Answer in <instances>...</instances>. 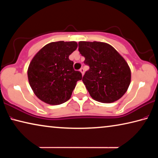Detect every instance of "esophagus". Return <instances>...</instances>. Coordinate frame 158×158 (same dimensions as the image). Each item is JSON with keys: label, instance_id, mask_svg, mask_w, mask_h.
Listing matches in <instances>:
<instances>
[{"label": "esophagus", "instance_id": "obj_1", "mask_svg": "<svg viewBox=\"0 0 158 158\" xmlns=\"http://www.w3.org/2000/svg\"><path fill=\"white\" fill-rule=\"evenodd\" d=\"M79 71H80V72H81V74H82V75H84V68H81V69H79Z\"/></svg>", "mask_w": 158, "mask_h": 158}]
</instances>
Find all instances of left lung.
<instances>
[{"instance_id": "obj_1", "label": "left lung", "mask_w": 158, "mask_h": 158, "mask_svg": "<svg viewBox=\"0 0 158 158\" xmlns=\"http://www.w3.org/2000/svg\"><path fill=\"white\" fill-rule=\"evenodd\" d=\"M79 52L89 66L82 81L91 98L102 103L119 100L129 87L130 68L122 56L105 42H79Z\"/></svg>"}]
</instances>
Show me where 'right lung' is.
Here are the masks:
<instances>
[{"instance_id": "add662e5", "label": "right lung", "mask_w": 158, "mask_h": 158, "mask_svg": "<svg viewBox=\"0 0 158 158\" xmlns=\"http://www.w3.org/2000/svg\"><path fill=\"white\" fill-rule=\"evenodd\" d=\"M77 48L76 42H53L37 52L28 68L29 84L37 98L52 105L71 98L82 74L73 68L69 56Z\"/></svg>"}]
</instances>
